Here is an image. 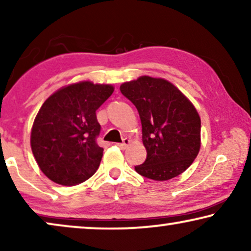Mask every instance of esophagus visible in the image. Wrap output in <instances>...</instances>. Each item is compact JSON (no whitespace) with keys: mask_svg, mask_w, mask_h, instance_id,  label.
Masks as SVG:
<instances>
[{"mask_svg":"<svg viewBox=\"0 0 251 251\" xmlns=\"http://www.w3.org/2000/svg\"><path fill=\"white\" fill-rule=\"evenodd\" d=\"M130 143H131V140H130L129 138H123V142L118 144V146L120 147V149H126V147L128 146Z\"/></svg>","mask_w":251,"mask_h":251,"instance_id":"1","label":"esophagus"}]
</instances>
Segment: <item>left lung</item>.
Segmentation results:
<instances>
[{
  "instance_id": "1",
  "label": "left lung",
  "mask_w": 251,
  "mask_h": 251,
  "mask_svg": "<svg viewBox=\"0 0 251 251\" xmlns=\"http://www.w3.org/2000/svg\"><path fill=\"white\" fill-rule=\"evenodd\" d=\"M120 90L138 109L147 157L135 170L164 181L193 163L201 147V119L192 101L171 82L143 75Z\"/></svg>"
}]
</instances>
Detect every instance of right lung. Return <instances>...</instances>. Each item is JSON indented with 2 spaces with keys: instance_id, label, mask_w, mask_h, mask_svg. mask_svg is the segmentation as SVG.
Masks as SVG:
<instances>
[{
  "instance_id": "1",
  "label": "right lung",
  "mask_w": 251,
  "mask_h": 251,
  "mask_svg": "<svg viewBox=\"0 0 251 251\" xmlns=\"http://www.w3.org/2000/svg\"><path fill=\"white\" fill-rule=\"evenodd\" d=\"M112 84L80 81L58 89L37 112L30 147L37 166L50 180L73 186L89 179L100 164L104 149L96 111L113 94Z\"/></svg>"
}]
</instances>
